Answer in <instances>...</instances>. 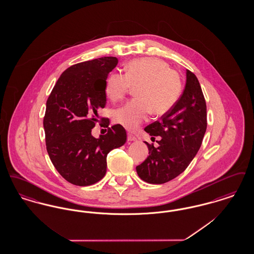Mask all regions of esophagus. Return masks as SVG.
Wrapping results in <instances>:
<instances>
[{
    "instance_id": "1",
    "label": "esophagus",
    "mask_w": 254,
    "mask_h": 254,
    "mask_svg": "<svg viewBox=\"0 0 254 254\" xmlns=\"http://www.w3.org/2000/svg\"><path fill=\"white\" fill-rule=\"evenodd\" d=\"M127 141H129V142H134V141H137V138L131 134V133H128L127 134Z\"/></svg>"
}]
</instances>
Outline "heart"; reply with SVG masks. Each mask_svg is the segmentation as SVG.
Returning <instances> with one entry per match:
<instances>
[{"mask_svg": "<svg viewBox=\"0 0 254 254\" xmlns=\"http://www.w3.org/2000/svg\"><path fill=\"white\" fill-rule=\"evenodd\" d=\"M132 86H137V98L117 109L113 115L114 122L128 130H135L146 121L151 111L156 116L170 111L181 94V78L166 62L158 58L135 59L126 65V74L109 75L105 91L112 102H118Z\"/></svg>", "mask_w": 254, "mask_h": 254, "instance_id": "1", "label": "heart"}]
</instances>
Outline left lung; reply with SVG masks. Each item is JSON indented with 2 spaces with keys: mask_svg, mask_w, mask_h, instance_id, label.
I'll return each instance as SVG.
<instances>
[{
  "mask_svg": "<svg viewBox=\"0 0 254 254\" xmlns=\"http://www.w3.org/2000/svg\"><path fill=\"white\" fill-rule=\"evenodd\" d=\"M205 130V97L197 77L188 69L184 92L175 106L160 121L145 128L151 138L159 136L161 139L157 147L145 142L149 155L136 167L139 177L157 185L180 175L197 154Z\"/></svg>",
  "mask_w": 254,
  "mask_h": 254,
  "instance_id": "8db88e82",
  "label": "left lung"
}]
</instances>
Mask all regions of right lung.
Listing matches in <instances>:
<instances>
[{
    "instance_id": "add662e5",
    "label": "right lung",
    "mask_w": 254,
    "mask_h": 254,
    "mask_svg": "<svg viewBox=\"0 0 254 254\" xmlns=\"http://www.w3.org/2000/svg\"><path fill=\"white\" fill-rule=\"evenodd\" d=\"M116 57H102L73 64L62 73L47 101L44 128L49 158L61 175L75 186L100 181L107 172L109 151L127 141L121 125L92 136L98 109L107 103L106 83L117 65ZM109 123V119L102 118ZM105 124V125H106Z\"/></svg>"
}]
</instances>
